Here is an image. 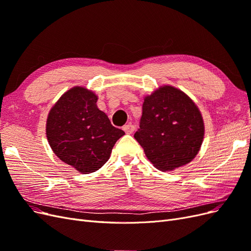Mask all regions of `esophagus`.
<instances>
[{"label": "esophagus", "instance_id": "obj_1", "mask_svg": "<svg viewBox=\"0 0 251 251\" xmlns=\"http://www.w3.org/2000/svg\"><path fill=\"white\" fill-rule=\"evenodd\" d=\"M123 130H124L126 134H132V133L134 132V130H135V126H134L133 125H131V124H128V125H126V126L123 127Z\"/></svg>", "mask_w": 251, "mask_h": 251}]
</instances>
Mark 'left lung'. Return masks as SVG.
Here are the masks:
<instances>
[{"instance_id": "1", "label": "left lung", "mask_w": 251, "mask_h": 251, "mask_svg": "<svg viewBox=\"0 0 251 251\" xmlns=\"http://www.w3.org/2000/svg\"><path fill=\"white\" fill-rule=\"evenodd\" d=\"M202 114L183 91L164 85L144 96L134 137L155 168L171 172L191 162L204 139Z\"/></svg>"}]
</instances>
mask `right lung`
Wrapping results in <instances>:
<instances>
[{
  "instance_id": "1",
  "label": "right lung",
  "mask_w": 251,
  "mask_h": 251,
  "mask_svg": "<svg viewBox=\"0 0 251 251\" xmlns=\"http://www.w3.org/2000/svg\"><path fill=\"white\" fill-rule=\"evenodd\" d=\"M97 95L85 87L68 90L49 111L46 136L60 160L81 174L100 170L125 132L97 107Z\"/></svg>"
}]
</instances>
